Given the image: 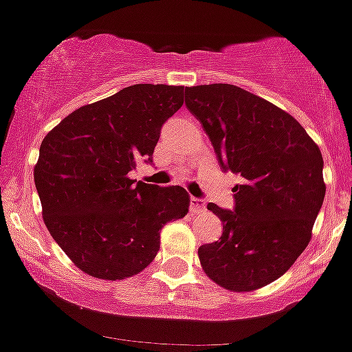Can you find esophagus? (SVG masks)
<instances>
[{
    "label": "esophagus",
    "instance_id": "obj_1",
    "mask_svg": "<svg viewBox=\"0 0 352 352\" xmlns=\"http://www.w3.org/2000/svg\"><path fill=\"white\" fill-rule=\"evenodd\" d=\"M190 208H191V212H204V210H205L204 200H200V198L191 197V200H190Z\"/></svg>",
    "mask_w": 352,
    "mask_h": 352
}]
</instances>
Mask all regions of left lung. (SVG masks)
<instances>
[{
  "mask_svg": "<svg viewBox=\"0 0 352 352\" xmlns=\"http://www.w3.org/2000/svg\"><path fill=\"white\" fill-rule=\"evenodd\" d=\"M186 97L221 168L243 176L232 188L234 210L207 205L222 236L198 248L200 265L224 289H260L284 276L311 239L325 197L322 152L289 113L241 87H186Z\"/></svg>",
  "mask_w": 352,
  "mask_h": 352,
  "instance_id": "left-lung-1",
  "label": "left lung"
}]
</instances>
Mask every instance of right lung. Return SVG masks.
<instances>
[{
    "label": "right lung",
    "mask_w": 352,
    "mask_h": 352,
    "mask_svg": "<svg viewBox=\"0 0 352 352\" xmlns=\"http://www.w3.org/2000/svg\"><path fill=\"white\" fill-rule=\"evenodd\" d=\"M184 92L183 85H130L78 107L44 137L34 166L44 224L87 276H137L157 255L161 229L188 214L184 188L128 176L142 159L152 162L161 126Z\"/></svg>",
    "instance_id": "1"
}]
</instances>
